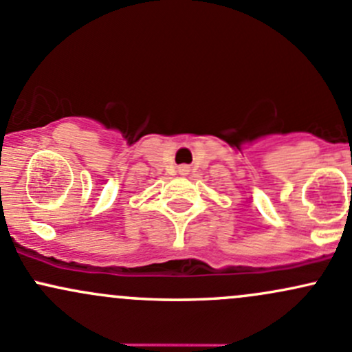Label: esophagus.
<instances>
[{
    "label": "esophagus",
    "mask_w": 352,
    "mask_h": 352,
    "mask_svg": "<svg viewBox=\"0 0 352 352\" xmlns=\"http://www.w3.org/2000/svg\"><path fill=\"white\" fill-rule=\"evenodd\" d=\"M181 171H183V173H188V166H183V168H181Z\"/></svg>",
    "instance_id": "esophagus-1"
}]
</instances>
